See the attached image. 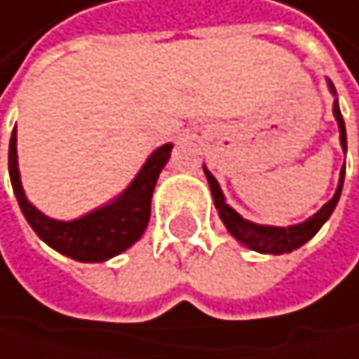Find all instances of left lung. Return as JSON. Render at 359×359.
Returning <instances> with one entry per match:
<instances>
[{
    "label": "left lung",
    "mask_w": 359,
    "mask_h": 359,
    "mask_svg": "<svg viewBox=\"0 0 359 359\" xmlns=\"http://www.w3.org/2000/svg\"><path fill=\"white\" fill-rule=\"evenodd\" d=\"M330 84V90L332 95H336V88L334 84L327 80ZM334 116L338 121V130H340V144L346 154V130H344V121H342V114H340V106H338V99H334ZM203 173L208 177V184H210V190H212V199H215V205L219 210V217L221 221L225 223L227 231L231 233L233 238L238 243H243L245 247L257 251V253H273V255H282V253H290L294 249H299L301 245H306L314 233L323 227V223L332 217V212L340 199V193H342V182H344V166L340 171V182H338V188L334 197L325 203L314 217H310L308 221L299 223V225H290V227H273V225H257V223H251L247 219H243L241 215L233 208H229L225 203V197H223V190L219 186V182L215 180L205 166H203Z\"/></svg>",
    "instance_id": "1"
}]
</instances>
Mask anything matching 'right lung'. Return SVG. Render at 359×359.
<instances>
[{"label":"right lung","instance_id":"obj_1","mask_svg":"<svg viewBox=\"0 0 359 359\" xmlns=\"http://www.w3.org/2000/svg\"><path fill=\"white\" fill-rule=\"evenodd\" d=\"M171 142L158 147L142 164V169L132 180V184L114 201L73 221L49 219L27 201L17 164V126L13 130V136H10L8 171L23 217L43 243L77 262H106L130 249L142 236L151 217L154 188L160 171L171 158Z\"/></svg>","mask_w":359,"mask_h":359}]
</instances>
